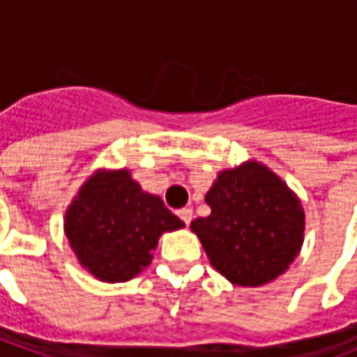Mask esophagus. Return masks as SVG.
Instances as JSON below:
<instances>
[{
    "label": "esophagus",
    "mask_w": 357,
    "mask_h": 357,
    "mask_svg": "<svg viewBox=\"0 0 357 357\" xmlns=\"http://www.w3.org/2000/svg\"><path fill=\"white\" fill-rule=\"evenodd\" d=\"M178 216L183 220V224H191V220H193V210L189 208V206H183V208L178 210Z\"/></svg>",
    "instance_id": "obj_1"
}]
</instances>
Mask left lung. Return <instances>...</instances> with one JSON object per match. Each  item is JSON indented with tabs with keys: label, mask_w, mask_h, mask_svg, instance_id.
<instances>
[{
	"label": "left lung",
	"mask_w": 357,
	"mask_h": 357,
	"mask_svg": "<svg viewBox=\"0 0 357 357\" xmlns=\"http://www.w3.org/2000/svg\"><path fill=\"white\" fill-rule=\"evenodd\" d=\"M212 212L191 224L210 264L241 287L281 275L298 255L304 210L296 195L264 164L225 170L206 193Z\"/></svg>",
	"instance_id": "obj_1"
}]
</instances>
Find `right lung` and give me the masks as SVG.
<instances>
[{
  "instance_id": "1",
  "label": "right lung",
  "mask_w": 357,
  "mask_h": 357,
  "mask_svg": "<svg viewBox=\"0 0 357 357\" xmlns=\"http://www.w3.org/2000/svg\"><path fill=\"white\" fill-rule=\"evenodd\" d=\"M183 222L160 197L141 191L128 170L99 172L66 210L65 231L78 260L107 283L128 281L151 264L164 231Z\"/></svg>"
}]
</instances>
